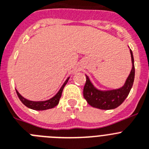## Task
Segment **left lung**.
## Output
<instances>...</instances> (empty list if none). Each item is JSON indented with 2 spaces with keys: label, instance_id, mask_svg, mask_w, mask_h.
Wrapping results in <instances>:
<instances>
[{
  "label": "left lung",
  "instance_id": "obj_1",
  "mask_svg": "<svg viewBox=\"0 0 149 149\" xmlns=\"http://www.w3.org/2000/svg\"><path fill=\"white\" fill-rule=\"evenodd\" d=\"M132 60V70L127 80L122 87L117 89L100 90L96 88L90 81L87 75L86 82L83 88V96L89 105L102 110L114 109L124 102L133 85L135 78L134 59L131 50H130Z\"/></svg>",
  "mask_w": 149,
  "mask_h": 149
}]
</instances>
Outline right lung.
<instances>
[{
	"instance_id": "1",
	"label": "right lung",
	"mask_w": 149,
	"mask_h": 149,
	"mask_svg": "<svg viewBox=\"0 0 149 149\" xmlns=\"http://www.w3.org/2000/svg\"><path fill=\"white\" fill-rule=\"evenodd\" d=\"M70 77L66 79V81L64 82V83L63 84V86H61V88H60V90L58 91L55 95L52 97L51 98L48 100H46V101H40V102H34V101H30V100L26 99L24 97H22L20 94L19 93L18 91L17 90V94L18 95L19 98L20 100L22 103L24 104L25 106H26L29 108H31L32 110H36V111H44V110H47L51 109V108H53L55 106H57L59 103L60 98L61 97V95H62V92H63V88L64 86H66V84L68 82Z\"/></svg>"
}]
</instances>
